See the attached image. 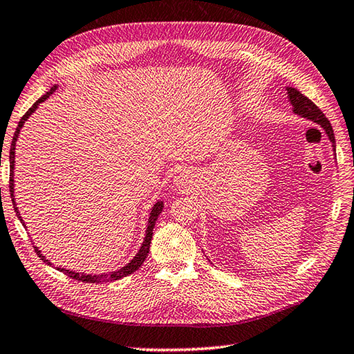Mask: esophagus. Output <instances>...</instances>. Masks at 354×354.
<instances>
[{"label":"esophagus","instance_id":"1","mask_svg":"<svg viewBox=\"0 0 354 354\" xmlns=\"http://www.w3.org/2000/svg\"><path fill=\"white\" fill-rule=\"evenodd\" d=\"M176 183L178 187H185L189 185V177H187V174H185V172H178L176 176Z\"/></svg>","mask_w":354,"mask_h":354}]
</instances>
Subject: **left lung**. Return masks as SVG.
Wrapping results in <instances>:
<instances>
[{
	"label": "left lung",
	"instance_id": "left-lung-1",
	"mask_svg": "<svg viewBox=\"0 0 354 354\" xmlns=\"http://www.w3.org/2000/svg\"><path fill=\"white\" fill-rule=\"evenodd\" d=\"M287 90V99L288 102L292 104V111L298 116L304 118L307 120L315 122L316 125H319L324 131H326L328 140L331 142V147H333V153L336 156V139H335V133L333 128H331L328 119L324 116V113L316 106L312 100H310L307 96L302 95V93L293 86H286Z\"/></svg>",
	"mask_w": 354,
	"mask_h": 354
}]
</instances>
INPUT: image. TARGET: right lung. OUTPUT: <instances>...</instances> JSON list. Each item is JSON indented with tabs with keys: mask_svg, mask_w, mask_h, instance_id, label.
Here are the masks:
<instances>
[{
	"mask_svg": "<svg viewBox=\"0 0 354 354\" xmlns=\"http://www.w3.org/2000/svg\"><path fill=\"white\" fill-rule=\"evenodd\" d=\"M57 85L55 84L52 88H50L44 96H41L36 102L32 105L30 110H28L23 118H21L19 124L17 127V131L15 134H13V139H12V147H10V156H9V162H10V197H12V203H13V209H15L17 212V217L19 218V221L23 223V226L26 227L24 225V220L23 217H21V214L18 211V206H17V201H15V180H13V174H15V149H17V142H18V136L21 133V129H23L24 124L27 122V119L32 116V114L36 111V108L39 106V104L44 102V100H47L50 96L53 95V93L56 91ZM163 211V201H156L154 206L151 207V212H149V218H148V226H147V230H145V238H143V243L140 244V249L137 250V254L133 257V259H129V263H127L124 268H120L118 270L114 272H108V273H99V275H91V273H84V272H75V270H70V269H64V268H56L59 272H64L66 273L67 277L73 278L76 281H82V283H113V281H118L120 278L124 277H128L131 275V273H134L137 269L140 268V266L143 264V261H145V258L148 257V252H149V244H151V238H153V230H154V226H156V221L158 218V215L162 214ZM35 250L36 254H38V257L44 261L46 264L52 266V268H55V266L50 263V259H47L44 255L41 254V250L35 246Z\"/></svg>",
	"mask_w": 354,
	"mask_h": 354,
	"instance_id": "1",
	"label": "right lung"
}]
</instances>
